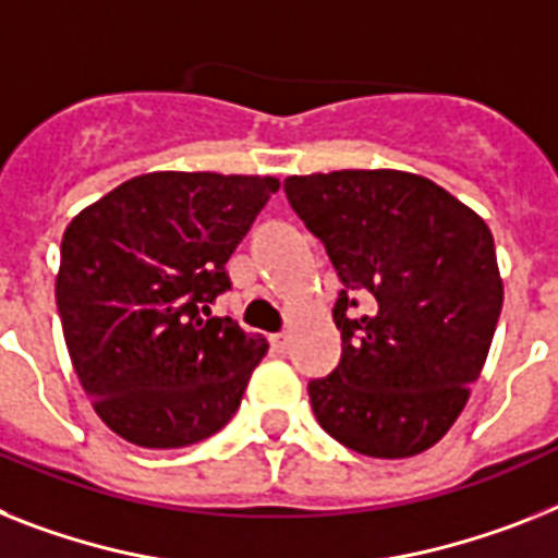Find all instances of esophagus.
Segmentation results:
<instances>
[{
	"label": "esophagus",
	"mask_w": 558,
	"mask_h": 558,
	"mask_svg": "<svg viewBox=\"0 0 558 558\" xmlns=\"http://www.w3.org/2000/svg\"><path fill=\"white\" fill-rule=\"evenodd\" d=\"M288 344H290V339L284 333L270 336V348H274V353H279V356H282V353H288Z\"/></svg>",
	"instance_id": "obj_1"
}]
</instances>
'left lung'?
I'll return each instance as SVG.
<instances>
[{
	"label": "left lung",
	"instance_id": "1",
	"mask_svg": "<svg viewBox=\"0 0 558 558\" xmlns=\"http://www.w3.org/2000/svg\"><path fill=\"white\" fill-rule=\"evenodd\" d=\"M342 290L339 365L307 381L336 441L404 459L448 434L485 365L501 313L494 233L430 179L333 170L284 179Z\"/></svg>",
	"mask_w": 558,
	"mask_h": 558
}]
</instances>
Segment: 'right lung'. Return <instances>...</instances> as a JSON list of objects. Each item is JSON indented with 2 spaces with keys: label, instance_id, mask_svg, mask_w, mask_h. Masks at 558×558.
<instances>
[{
  "label": "right lung",
  "instance_id": "obj_1",
  "mask_svg": "<svg viewBox=\"0 0 558 558\" xmlns=\"http://www.w3.org/2000/svg\"><path fill=\"white\" fill-rule=\"evenodd\" d=\"M279 191L274 177L145 173L85 207L62 236L57 307L94 411L140 448H185L222 430L259 333L210 316L230 253Z\"/></svg>",
  "mask_w": 558,
  "mask_h": 558
}]
</instances>
